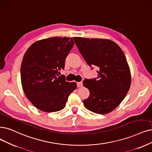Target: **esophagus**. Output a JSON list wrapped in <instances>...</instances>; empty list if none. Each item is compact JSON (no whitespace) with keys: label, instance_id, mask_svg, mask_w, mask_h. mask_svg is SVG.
Returning <instances> with one entry per match:
<instances>
[{"label":"esophagus","instance_id":"obj_1","mask_svg":"<svg viewBox=\"0 0 152 152\" xmlns=\"http://www.w3.org/2000/svg\"><path fill=\"white\" fill-rule=\"evenodd\" d=\"M83 82H78L77 83V86L78 88H80V87H82L83 86Z\"/></svg>","mask_w":152,"mask_h":152}]
</instances>
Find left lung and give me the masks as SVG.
<instances>
[{
    "label": "left lung",
    "instance_id": "left-lung-1",
    "mask_svg": "<svg viewBox=\"0 0 152 152\" xmlns=\"http://www.w3.org/2000/svg\"><path fill=\"white\" fill-rule=\"evenodd\" d=\"M74 40L88 64L98 67L97 78L83 81L90 93L83 100L84 106L98 114L110 113L121 103L131 85V72L125 54L110 39L75 37Z\"/></svg>",
    "mask_w": 152,
    "mask_h": 152
}]
</instances>
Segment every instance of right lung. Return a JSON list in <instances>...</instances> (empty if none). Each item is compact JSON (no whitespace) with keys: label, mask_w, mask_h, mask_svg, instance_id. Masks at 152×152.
<instances>
[{"label":"right lung","mask_w":152,"mask_h":152,"mask_svg":"<svg viewBox=\"0 0 152 152\" xmlns=\"http://www.w3.org/2000/svg\"><path fill=\"white\" fill-rule=\"evenodd\" d=\"M72 38L53 37L34 42L22 59L20 79L24 94L37 109L56 112L63 109L76 83L58 76L74 46Z\"/></svg>","instance_id":"obj_1"}]
</instances>
